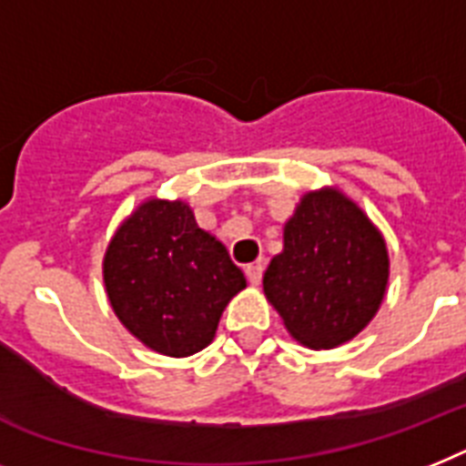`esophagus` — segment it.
<instances>
[{"label":"esophagus","instance_id":"34e87169","mask_svg":"<svg viewBox=\"0 0 466 466\" xmlns=\"http://www.w3.org/2000/svg\"><path fill=\"white\" fill-rule=\"evenodd\" d=\"M245 274H248V279H249V283H252V286H259L261 274H264V264H261V261L248 264V267H245Z\"/></svg>","mask_w":466,"mask_h":466}]
</instances>
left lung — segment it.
I'll return each instance as SVG.
<instances>
[{
    "instance_id": "1",
    "label": "left lung",
    "mask_w": 466,
    "mask_h": 466,
    "mask_svg": "<svg viewBox=\"0 0 466 466\" xmlns=\"http://www.w3.org/2000/svg\"><path fill=\"white\" fill-rule=\"evenodd\" d=\"M388 283V252L364 211L338 190L307 192L283 228L264 293L307 348L348 343L371 321Z\"/></svg>"
}]
</instances>
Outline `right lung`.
Returning a JSON list of instances; mask_svg holds the SVG:
<instances>
[{
	"instance_id": "obj_1",
	"label": "right lung",
	"mask_w": 466,
	"mask_h": 466,
	"mask_svg": "<svg viewBox=\"0 0 466 466\" xmlns=\"http://www.w3.org/2000/svg\"><path fill=\"white\" fill-rule=\"evenodd\" d=\"M104 286L137 340L161 355L187 357L211 343L245 276L186 202L149 199L109 242Z\"/></svg>"
}]
</instances>
